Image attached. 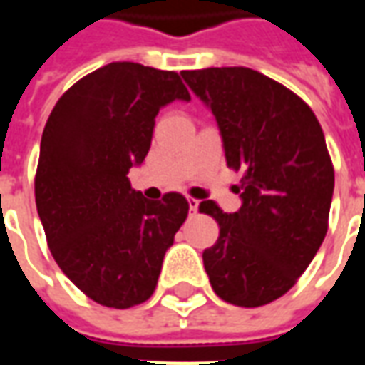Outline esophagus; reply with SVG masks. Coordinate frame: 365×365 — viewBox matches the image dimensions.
<instances>
[{
  "mask_svg": "<svg viewBox=\"0 0 365 365\" xmlns=\"http://www.w3.org/2000/svg\"><path fill=\"white\" fill-rule=\"evenodd\" d=\"M187 203H190V211L191 213H197V209H199V201L197 199H187Z\"/></svg>",
  "mask_w": 365,
  "mask_h": 365,
  "instance_id": "1",
  "label": "esophagus"
}]
</instances>
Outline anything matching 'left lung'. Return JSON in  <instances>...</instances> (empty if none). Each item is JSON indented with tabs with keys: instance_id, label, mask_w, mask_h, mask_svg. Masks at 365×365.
I'll return each mask as SVG.
<instances>
[{
	"instance_id": "left-lung-1",
	"label": "left lung",
	"mask_w": 365,
	"mask_h": 365,
	"mask_svg": "<svg viewBox=\"0 0 365 365\" xmlns=\"http://www.w3.org/2000/svg\"><path fill=\"white\" fill-rule=\"evenodd\" d=\"M182 78L213 113L229 168L242 172L237 213L199 203L221 229L203 250L211 287L237 307L268 305L295 285L329 229L334 170L322 128L301 97L250 68Z\"/></svg>"
}]
</instances>
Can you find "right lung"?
Here are the masks:
<instances>
[{
  "label": "right lung",
  "instance_id": "obj_1",
  "mask_svg": "<svg viewBox=\"0 0 365 365\" xmlns=\"http://www.w3.org/2000/svg\"><path fill=\"white\" fill-rule=\"evenodd\" d=\"M190 91L175 72L111 62L60 97L44 127L36 211L60 269L96 303L128 309L150 297L187 199L150 201L128 170L150 150L154 119Z\"/></svg>",
  "mask_w": 365,
  "mask_h": 365
}]
</instances>
